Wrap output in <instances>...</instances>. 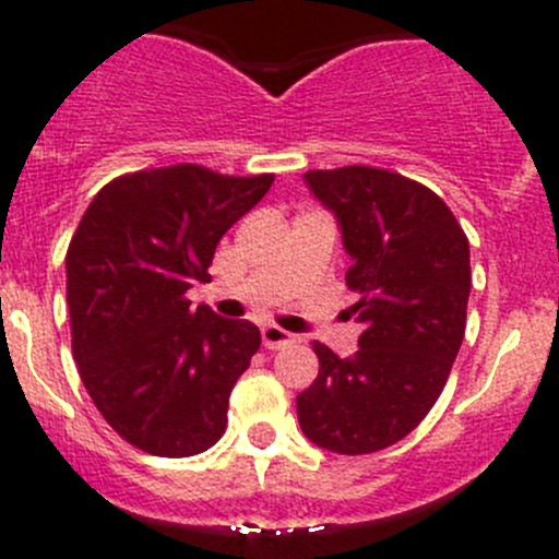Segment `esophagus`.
I'll use <instances>...</instances> for the list:
<instances>
[{"mask_svg": "<svg viewBox=\"0 0 559 559\" xmlns=\"http://www.w3.org/2000/svg\"><path fill=\"white\" fill-rule=\"evenodd\" d=\"M289 343H295V335H292V332L281 330V326H275V324L262 326V346L264 348L275 352V348H286Z\"/></svg>", "mask_w": 559, "mask_h": 559, "instance_id": "esophagus-1", "label": "esophagus"}]
</instances>
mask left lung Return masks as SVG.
Returning <instances> with one entry per match:
<instances>
[{"instance_id":"left-lung-1","label":"left lung","mask_w":559,"mask_h":559,"mask_svg":"<svg viewBox=\"0 0 559 559\" xmlns=\"http://www.w3.org/2000/svg\"><path fill=\"white\" fill-rule=\"evenodd\" d=\"M306 183L335 213L365 330L346 359L313 343L319 376L297 394V419L326 452H381L447 386L465 337L471 246L447 202L400 173L352 165L308 170Z\"/></svg>"}]
</instances>
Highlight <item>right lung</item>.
<instances>
[{
	"mask_svg": "<svg viewBox=\"0 0 559 559\" xmlns=\"http://www.w3.org/2000/svg\"><path fill=\"white\" fill-rule=\"evenodd\" d=\"M273 175L173 165L97 191L67 248L72 357L107 425L156 456H191L227 430L229 392L257 354L246 319L194 311L218 240Z\"/></svg>",
	"mask_w": 559,
	"mask_h": 559,
	"instance_id": "add662e5",
	"label": "right lung"
}]
</instances>
